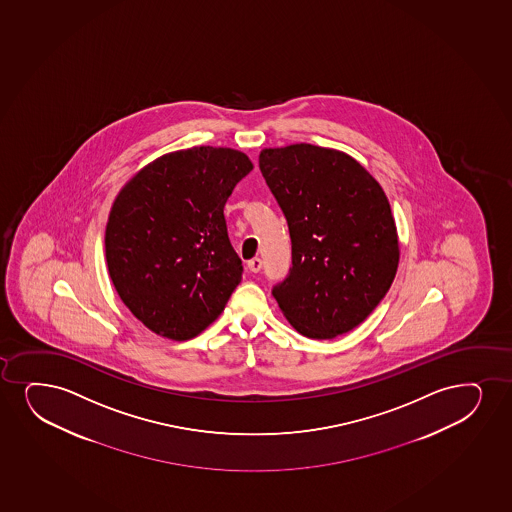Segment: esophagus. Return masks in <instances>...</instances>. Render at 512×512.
I'll return each mask as SVG.
<instances>
[{
    "label": "esophagus",
    "mask_w": 512,
    "mask_h": 512,
    "mask_svg": "<svg viewBox=\"0 0 512 512\" xmlns=\"http://www.w3.org/2000/svg\"><path fill=\"white\" fill-rule=\"evenodd\" d=\"M247 267L250 269V272H259L260 269H262V260H260L259 257L248 260Z\"/></svg>",
    "instance_id": "34e87169"
}]
</instances>
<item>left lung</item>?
I'll use <instances>...</instances> for the list:
<instances>
[{
    "mask_svg": "<svg viewBox=\"0 0 512 512\" xmlns=\"http://www.w3.org/2000/svg\"><path fill=\"white\" fill-rule=\"evenodd\" d=\"M259 165L290 228L293 267L272 290L283 316L314 340L357 328L390 290L400 260L385 191L333 148H264Z\"/></svg>",
    "mask_w": 512,
    "mask_h": 512,
    "instance_id": "obj_1",
    "label": "left lung"
}]
</instances>
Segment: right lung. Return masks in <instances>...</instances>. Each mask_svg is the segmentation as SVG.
Returning <instances> with one entry per match:
<instances>
[{
  "mask_svg": "<svg viewBox=\"0 0 512 512\" xmlns=\"http://www.w3.org/2000/svg\"><path fill=\"white\" fill-rule=\"evenodd\" d=\"M233 148L165 153L127 181L108 215L105 257L120 300L169 340H191L221 316L240 284L224 205L252 171Z\"/></svg>",
  "mask_w": 512,
  "mask_h": 512,
  "instance_id": "right-lung-1",
  "label": "right lung"
}]
</instances>
